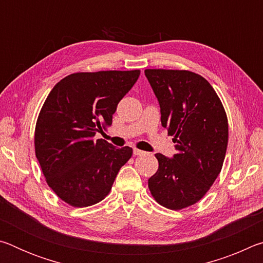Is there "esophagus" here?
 <instances>
[{
  "mask_svg": "<svg viewBox=\"0 0 263 263\" xmlns=\"http://www.w3.org/2000/svg\"><path fill=\"white\" fill-rule=\"evenodd\" d=\"M133 154L135 155H142V154H145V152L144 151H141V149H138V148H133Z\"/></svg>",
  "mask_w": 263,
  "mask_h": 263,
  "instance_id": "esophagus-1",
  "label": "esophagus"
}]
</instances>
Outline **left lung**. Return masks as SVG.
<instances>
[{
	"mask_svg": "<svg viewBox=\"0 0 263 263\" xmlns=\"http://www.w3.org/2000/svg\"><path fill=\"white\" fill-rule=\"evenodd\" d=\"M157 96L161 125L174 136L173 158L157 153L159 169L148 179L153 197L172 210L197 203L221 171L229 123L215 89L189 70L146 69Z\"/></svg>",
	"mask_w": 263,
	"mask_h": 263,
	"instance_id": "obj_1",
	"label": "left lung"
}]
</instances>
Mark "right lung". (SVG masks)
Instances as JSON below:
<instances>
[{"instance_id":"obj_1","label":"right lung","mask_w":263,"mask_h":263,"mask_svg":"<svg viewBox=\"0 0 263 263\" xmlns=\"http://www.w3.org/2000/svg\"><path fill=\"white\" fill-rule=\"evenodd\" d=\"M140 70L74 73L58 82L39 114L35 157L47 184L69 205L83 208L109 194L132 148L95 139L111 125L117 105Z\"/></svg>"}]
</instances>
